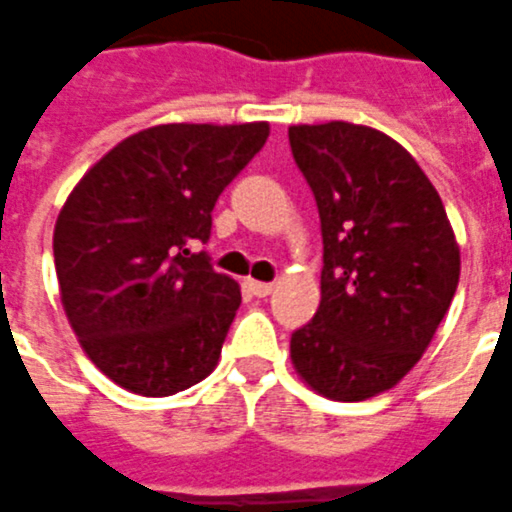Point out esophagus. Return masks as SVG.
Wrapping results in <instances>:
<instances>
[{"mask_svg": "<svg viewBox=\"0 0 512 512\" xmlns=\"http://www.w3.org/2000/svg\"><path fill=\"white\" fill-rule=\"evenodd\" d=\"M248 289H251L256 297H267V294H272V283H264V281H248Z\"/></svg>", "mask_w": 512, "mask_h": 512, "instance_id": "1", "label": "esophagus"}]
</instances>
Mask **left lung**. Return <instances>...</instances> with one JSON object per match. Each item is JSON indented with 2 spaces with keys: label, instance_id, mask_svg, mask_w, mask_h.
Here are the masks:
<instances>
[{
  "label": "left lung",
  "instance_id": "obj_1",
  "mask_svg": "<svg viewBox=\"0 0 512 512\" xmlns=\"http://www.w3.org/2000/svg\"><path fill=\"white\" fill-rule=\"evenodd\" d=\"M292 155L319 207L322 302L292 333L294 371L333 401L401 382L453 302L461 251L417 160L382 130L292 125Z\"/></svg>",
  "mask_w": 512,
  "mask_h": 512
}]
</instances>
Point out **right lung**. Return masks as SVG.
<instances>
[{
    "mask_svg": "<svg viewBox=\"0 0 512 512\" xmlns=\"http://www.w3.org/2000/svg\"><path fill=\"white\" fill-rule=\"evenodd\" d=\"M270 136L267 122L155 125L106 152L67 196L54 264L67 322L100 371L163 398L218 365L242 294L190 245Z\"/></svg>",
    "mask_w": 512,
    "mask_h": 512,
    "instance_id": "add662e5",
    "label": "right lung"
}]
</instances>
